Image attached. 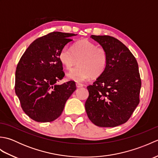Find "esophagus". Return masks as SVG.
Listing matches in <instances>:
<instances>
[{"mask_svg": "<svg viewBox=\"0 0 158 158\" xmlns=\"http://www.w3.org/2000/svg\"><path fill=\"white\" fill-rule=\"evenodd\" d=\"M76 86H77V88H82V87L83 86V84H81V83H76Z\"/></svg>", "mask_w": 158, "mask_h": 158, "instance_id": "1", "label": "esophagus"}]
</instances>
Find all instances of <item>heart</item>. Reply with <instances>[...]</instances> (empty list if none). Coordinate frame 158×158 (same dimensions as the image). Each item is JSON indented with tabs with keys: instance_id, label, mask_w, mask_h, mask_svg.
I'll list each match as a JSON object with an SVG mask.
<instances>
[{
	"instance_id": "b5f03b06",
	"label": "heart",
	"mask_w": 158,
	"mask_h": 158,
	"mask_svg": "<svg viewBox=\"0 0 158 158\" xmlns=\"http://www.w3.org/2000/svg\"><path fill=\"white\" fill-rule=\"evenodd\" d=\"M107 58L105 49L86 39L73 43L70 49L65 47L59 54L60 62L67 70L71 69L78 60L79 66L66 75L69 79L78 83L101 75L105 70Z\"/></svg>"
}]
</instances>
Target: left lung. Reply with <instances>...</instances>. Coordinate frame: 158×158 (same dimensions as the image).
<instances>
[{
	"label": "left lung",
	"instance_id": "8db88e82",
	"mask_svg": "<svg viewBox=\"0 0 158 158\" xmlns=\"http://www.w3.org/2000/svg\"><path fill=\"white\" fill-rule=\"evenodd\" d=\"M107 53L105 70L93 85L87 87L85 107L90 121L97 126L115 127L126 123L139 103L141 80L135 57L113 36H90Z\"/></svg>",
	"mask_w": 158,
	"mask_h": 158
}]
</instances>
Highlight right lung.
Masks as SVG:
<instances>
[{"label":"right lung","instance_id":"1","mask_svg":"<svg viewBox=\"0 0 158 158\" xmlns=\"http://www.w3.org/2000/svg\"><path fill=\"white\" fill-rule=\"evenodd\" d=\"M76 35L49 33L33 41L19 60L15 71V94L23 111L36 122H49L59 117L76 89L75 81L56 83L64 77L60 52Z\"/></svg>","mask_w":158,"mask_h":158}]
</instances>
